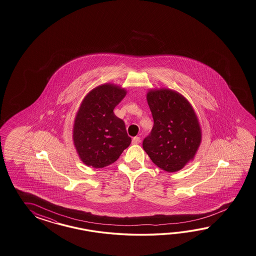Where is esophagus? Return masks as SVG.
Segmentation results:
<instances>
[{
	"label": "esophagus",
	"mask_w": 256,
	"mask_h": 256,
	"mask_svg": "<svg viewBox=\"0 0 256 256\" xmlns=\"http://www.w3.org/2000/svg\"><path fill=\"white\" fill-rule=\"evenodd\" d=\"M140 142V137H134L132 138V144H138Z\"/></svg>",
	"instance_id": "esophagus-1"
}]
</instances>
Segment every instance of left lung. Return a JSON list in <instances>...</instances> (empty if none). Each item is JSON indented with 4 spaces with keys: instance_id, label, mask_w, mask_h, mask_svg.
<instances>
[{
    "instance_id": "1",
    "label": "left lung",
    "mask_w": 256,
    "mask_h": 256,
    "mask_svg": "<svg viewBox=\"0 0 256 256\" xmlns=\"http://www.w3.org/2000/svg\"><path fill=\"white\" fill-rule=\"evenodd\" d=\"M147 100L154 126L142 142L158 168L176 172L194 158L200 142V128L190 102L171 90H150Z\"/></svg>"
}]
</instances>
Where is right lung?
<instances>
[{
    "label": "right lung",
    "mask_w": 256,
    "mask_h": 256,
    "mask_svg": "<svg viewBox=\"0 0 256 256\" xmlns=\"http://www.w3.org/2000/svg\"><path fill=\"white\" fill-rule=\"evenodd\" d=\"M126 90L112 84L95 88L85 97L76 118L74 144L84 164L102 168L116 162L131 142L125 122L114 107Z\"/></svg>",
    "instance_id": "right-lung-1"
}]
</instances>
